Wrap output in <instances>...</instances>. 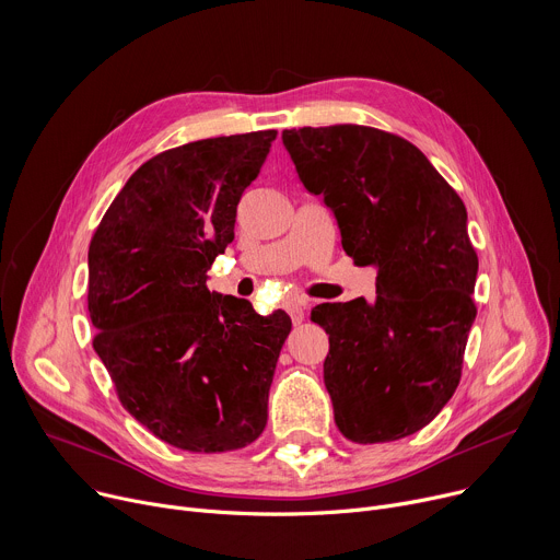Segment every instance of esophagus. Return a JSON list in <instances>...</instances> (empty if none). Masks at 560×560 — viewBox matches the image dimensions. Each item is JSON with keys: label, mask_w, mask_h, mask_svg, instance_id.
<instances>
[{"label": "esophagus", "mask_w": 560, "mask_h": 560, "mask_svg": "<svg viewBox=\"0 0 560 560\" xmlns=\"http://www.w3.org/2000/svg\"><path fill=\"white\" fill-rule=\"evenodd\" d=\"M285 310H288V314L292 316V324H294V326L303 322V316H305V303H301V301H290V303L285 305Z\"/></svg>", "instance_id": "obj_1"}]
</instances>
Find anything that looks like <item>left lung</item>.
Here are the masks:
<instances>
[{"instance_id": "obj_1", "label": "left lung", "mask_w": 560, "mask_h": 560, "mask_svg": "<svg viewBox=\"0 0 560 560\" xmlns=\"http://www.w3.org/2000/svg\"><path fill=\"white\" fill-rule=\"evenodd\" d=\"M301 184L324 195L357 266L376 268V301L322 303L335 423L354 443L425 428L450 401L476 318L478 257L467 210L410 141L368 126L281 135Z\"/></svg>"}]
</instances>
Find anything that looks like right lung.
Returning a JSON list of instances; mask_svg holds the SVG:
<instances>
[{"mask_svg": "<svg viewBox=\"0 0 560 560\" xmlns=\"http://www.w3.org/2000/svg\"><path fill=\"white\" fill-rule=\"evenodd\" d=\"M277 130L159 152L119 190L89 248L93 348L121 406L188 452L250 445L292 322L210 292L208 270L234 238L236 206Z\"/></svg>", "mask_w": 560, "mask_h": 560, "instance_id": "add662e5", "label": "right lung"}]
</instances>
